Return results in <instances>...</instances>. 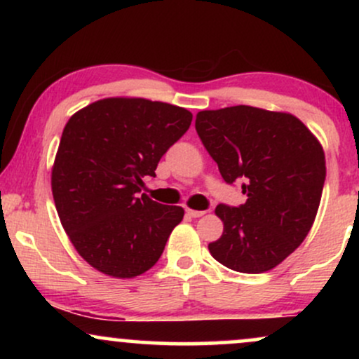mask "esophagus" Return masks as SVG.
<instances>
[{
	"mask_svg": "<svg viewBox=\"0 0 359 359\" xmlns=\"http://www.w3.org/2000/svg\"><path fill=\"white\" fill-rule=\"evenodd\" d=\"M187 214L191 217H201V216H204L205 211H196V209H187Z\"/></svg>",
	"mask_w": 359,
	"mask_h": 359,
	"instance_id": "1",
	"label": "esophagus"
}]
</instances>
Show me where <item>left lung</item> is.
<instances>
[{
    "label": "left lung",
    "mask_w": 359,
    "mask_h": 359,
    "mask_svg": "<svg viewBox=\"0 0 359 359\" xmlns=\"http://www.w3.org/2000/svg\"><path fill=\"white\" fill-rule=\"evenodd\" d=\"M196 130L228 184L246 203L219 204L224 231L212 258L241 273H263L285 259L314 224L325 180L323 145L290 113L253 106L199 111Z\"/></svg>",
    "instance_id": "obj_1"
}]
</instances>
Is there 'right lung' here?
<instances>
[{
  "mask_svg": "<svg viewBox=\"0 0 359 359\" xmlns=\"http://www.w3.org/2000/svg\"><path fill=\"white\" fill-rule=\"evenodd\" d=\"M191 121V111L143 97H106L69 119L52 167L53 203L93 269L133 278L162 257L184 209L140 196L142 179L155 177Z\"/></svg>",
  "mask_w": 359,
  "mask_h": 359,
  "instance_id": "1",
  "label": "right lung"
}]
</instances>
